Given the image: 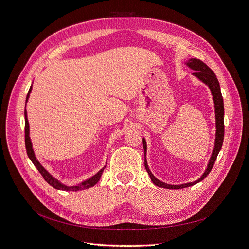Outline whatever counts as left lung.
<instances>
[{
	"label": "left lung",
	"mask_w": 249,
	"mask_h": 249,
	"mask_svg": "<svg viewBox=\"0 0 249 249\" xmlns=\"http://www.w3.org/2000/svg\"><path fill=\"white\" fill-rule=\"evenodd\" d=\"M185 64L191 69L195 70L193 75L196 76V78H198L202 82H204L206 85H208L212 92L213 99H214V103H215V115H216L215 148H214V150H213L211 159L208 164V167L200 178H198L197 180H196L194 182L183 183V184H179V185H171V184H167V183L160 181L150 171V169L148 167V164H147V160H146L147 144H146L145 139H143V146H144V152H145V168H146L148 174L150 175V178L155 185H157L159 187H163V188H168V189H180V188L188 187V186L195 185L196 183L205 179L207 175L211 172L213 166H214L215 161H216L218 154L222 148L223 141H224V131H225V128H224V102H223L220 84H219V81H218L217 77L214 74V72H213V71L205 63H203L200 60H197V58H191V60H188Z\"/></svg>",
	"instance_id": "8db88e82"
}]
</instances>
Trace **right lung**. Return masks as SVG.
<instances>
[{
	"instance_id": "right-lung-1",
	"label": "right lung",
	"mask_w": 249,
	"mask_h": 249,
	"mask_svg": "<svg viewBox=\"0 0 249 249\" xmlns=\"http://www.w3.org/2000/svg\"><path fill=\"white\" fill-rule=\"evenodd\" d=\"M31 89L32 87H30L29 91H28V94H27V97H26V102L29 98V94L31 92ZM24 114H25V147H26V152H27V155L29 157V159L31 160V162L34 164V166L37 168V170L40 172V174L42 175V177L44 178V180L49 183L50 185H52L53 187L56 188V189H61V191H73V192H77V191H81V189H86V188H89V187H92L93 185H95L101 177V174L105 168V166L99 170L95 175L92 176L91 178L83 181L82 183L78 184V185H75V186H67L63 183H61L60 181H58L57 179H55L53 176H52L49 172H47L43 167L42 165L38 162V160L36 159V157H35L34 155V152H33V149H32V144H31V141H30V138H29V124H28V120H27V112H26V109L24 111Z\"/></svg>"
}]
</instances>
